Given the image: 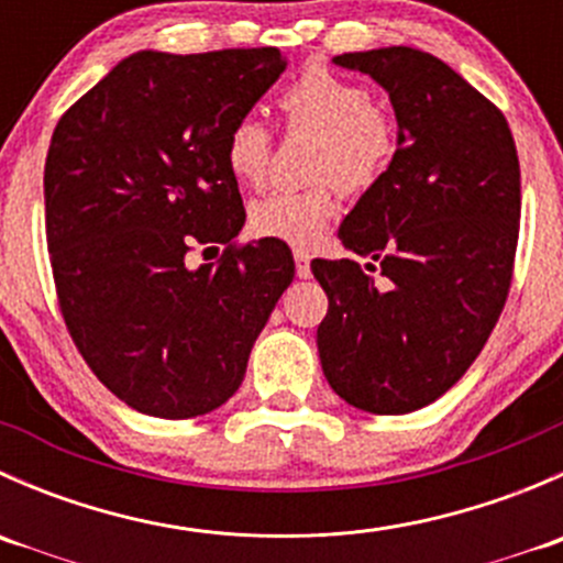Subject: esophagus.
<instances>
[{
  "mask_svg": "<svg viewBox=\"0 0 563 563\" xmlns=\"http://www.w3.org/2000/svg\"><path fill=\"white\" fill-rule=\"evenodd\" d=\"M294 261H297V275L310 277V253L308 250H302V247L294 250Z\"/></svg>",
  "mask_w": 563,
  "mask_h": 563,
  "instance_id": "obj_1",
  "label": "esophagus"
}]
</instances>
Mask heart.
<instances>
[{
    "instance_id": "obj_1",
    "label": "heart",
    "mask_w": 563,
    "mask_h": 563,
    "mask_svg": "<svg viewBox=\"0 0 563 563\" xmlns=\"http://www.w3.org/2000/svg\"><path fill=\"white\" fill-rule=\"evenodd\" d=\"M288 128L316 130V185L305 190H277L253 201L250 231L286 245H313L338 214V185L362 192L376 185L397 150L395 122L373 106L362 84L310 65L277 95ZM225 166L240 185L258 187L272 161V135L255 119L231 124L223 144Z\"/></svg>"
}]
</instances>
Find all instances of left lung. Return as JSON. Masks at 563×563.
Instances as JSON below:
<instances>
[{
  "mask_svg": "<svg viewBox=\"0 0 563 563\" xmlns=\"http://www.w3.org/2000/svg\"><path fill=\"white\" fill-rule=\"evenodd\" d=\"M389 92L397 150L340 223L351 258L310 264L329 297L318 356L329 387L371 413H408L455 387L512 286L520 163L507 119L433 54L334 56Z\"/></svg>",
  "mask_w": 563,
  "mask_h": 563,
  "instance_id": "1",
  "label": "left lung"
}]
</instances>
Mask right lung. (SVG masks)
Here are the masks:
<instances>
[{
  "mask_svg": "<svg viewBox=\"0 0 563 563\" xmlns=\"http://www.w3.org/2000/svg\"><path fill=\"white\" fill-rule=\"evenodd\" d=\"M286 70L277 48L139 51L56 124L45 240L62 318L95 376L130 408L190 419L223 406L280 294L286 242L245 225L225 133ZM224 247L192 271V249Z\"/></svg>",
  "mask_w": 563,
  "mask_h": 563,
  "instance_id": "1",
  "label": "right lung"
}]
</instances>
